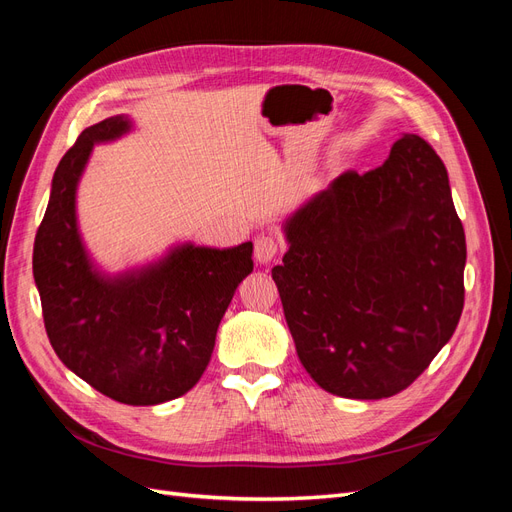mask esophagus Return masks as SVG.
<instances>
[{
  "instance_id": "esophagus-1",
  "label": "esophagus",
  "mask_w": 512,
  "mask_h": 512,
  "mask_svg": "<svg viewBox=\"0 0 512 512\" xmlns=\"http://www.w3.org/2000/svg\"><path fill=\"white\" fill-rule=\"evenodd\" d=\"M277 252H280V241H277L273 235H258L254 239V256L258 262H262V265H267V262H271Z\"/></svg>"
}]
</instances>
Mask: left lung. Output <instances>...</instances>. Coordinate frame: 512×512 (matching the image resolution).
Wrapping results in <instances>:
<instances>
[{
    "mask_svg": "<svg viewBox=\"0 0 512 512\" xmlns=\"http://www.w3.org/2000/svg\"><path fill=\"white\" fill-rule=\"evenodd\" d=\"M271 275L299 361L348 399L397 395L453 337L466 235L446 166L404 134L365 175H339L284 224Z\"/></svg>",
    "mask_w": 512,
    "mask_h": 512,
    "instance_id": "left-lung-1",
    "label": "left lung"
}]
</instances>
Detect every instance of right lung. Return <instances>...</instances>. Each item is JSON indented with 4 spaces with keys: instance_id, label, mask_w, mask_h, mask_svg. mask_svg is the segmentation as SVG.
Returning <instances> with one entry per match:
<instances>
[{
    "instance_id": "add662e5",
    "label": "right lung",
    "mask_w": 512,
    "mask_h": 512,
    "mask_svg": "<svg viewBox=\"0 0 512 512\" xmlns=\"http://www.w3.org/2000/svg\"><path fill=\"white\" fill-rule=\"evenodd\" d=\"M130 128L128 117H108L61 158L36 232L34 280L61 363L119 404L156 406L203 376L232 294L254 269V245L183 243L141 269L98 271L76 224V188L94 145Z\"/></svg>"
}]
</instances>
